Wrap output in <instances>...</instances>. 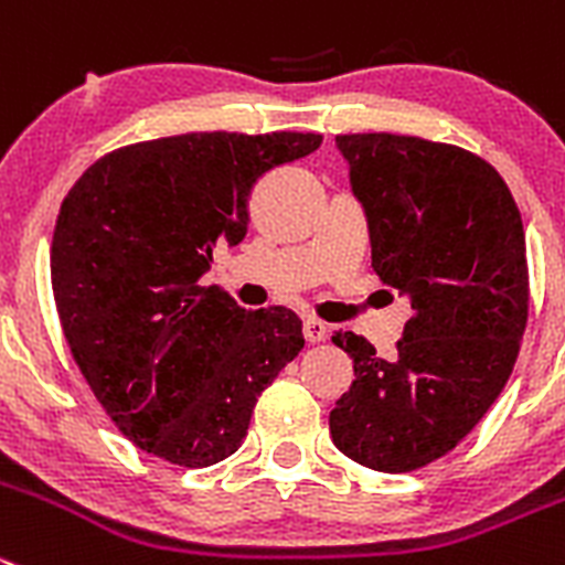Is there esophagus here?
Returning <instances> with one entry per match:
<instances>
[{
  "label": "esophagus",
  "instance_id": "34e87169",
  "mask_svg": "<svg viewBox=\"0 0 565 565\" xmlns=\"http://www.w3.org/2000/svg\"><path fill=\"white\" fill-rule=\"evenodd\" d=\"M303 337H307V342H323L326 337H329V329H326V323H320V320L307 318L303 320Z\"/></svg>",
  "mask_w": 565,
  "mask_h": 565
}]
</instances>
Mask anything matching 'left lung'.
Masks as SVG:
<instances>
[{
    "mask_svg": "<svg viewBox=\"0 0 565 565\" xmlns=\"http://www.w3.org/2000/svg\"><path fill=\"white\" fill-rule=\"evenodd\" d=\"M371 234L373 270L409 298L393 360L334 334L354 382L329 415L345 457L404 473L449 455L513 373L530 307L519 205L488 161L418 136H337Z\"/></svg>",
    "mask_w": 565,
    "mask_h": 565,
    "instance_id": "8db88e82",
    "label": "left lung"
}]
</instances>
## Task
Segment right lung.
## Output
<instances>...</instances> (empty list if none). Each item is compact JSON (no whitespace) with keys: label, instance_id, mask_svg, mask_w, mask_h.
Instances as JSON below:
<instances>
[{"label":"right lung","instance_id":"obj_1","mask_svg":"<svg viewBox=\"0 0 565 565\" xmlns=\"http://www.w3.org/2000/svg\"><path fill=\"white\" fill-rule=\"evenodd\" d=\"M318 134H183L119 147L68 189L52 292L72 356L108 418L186 468L242 446L262 390L303 348L292 309H247L200 287L217 245L247 234V198Z\"/></svg>","mask_w":565,"mask_h":565}]
</instances>
